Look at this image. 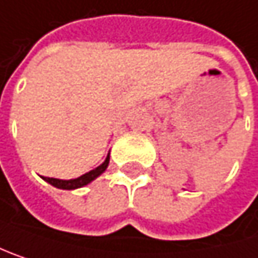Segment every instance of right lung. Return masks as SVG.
Instances as JSON below:
<instances>
[{
	"label": "right lung",
	"instance_id": "right-lung-1",
	"mask_svg": "<svg viewBox=\"0 0 258 258\" xmlns=\"http://www.w3.org/2000/svg\"><path fill=\"white\" fill-rule=\"evenodd\" d=\"M108 164H109V153H108V156H106V159H105V162H103L102 165H99L97 168H94V170H91V171L82 174V176L78 177V179L60 180V179H54V177H43V180H46L48 183H51L52 186H55V188H58V189H67V191H70V189H78V188H82V186L88 185V183L93 182L94 179H97V177L106 170Z\"/></svg>",
	"mask_w": 258,
	"mask_h": 258
}]
</instances>
